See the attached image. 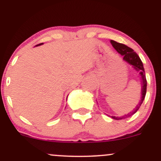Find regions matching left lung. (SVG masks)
Instances as JSON below:
<instances>
[{"label":"left lung","mask_w":161,"mask_h":161,"mask_svg":"<svg viewBox=\"0 0 161 161\" xmlns=\"http://www.w3.org/2000/svg\"><path fill=\"white\" fill-rule=\"evenodd\" d=\"M112 45L113 46V48H115L117 52H119L121 55L123 56V60L126 61V62L130 64V65H133V67L136 69V71L140 72V75H141L142 79V89H141V100L139 104L136 106V109H134L133 112H130V113L127 115H124L123 116H119V117H116V116H112V118L114 119H126V118L130 117L132 115H133L134 113H136V111L140 109V106L143 103V100H144L145 96H146L147 92V79H146V75H145V71L144 68H143V62H142L141 59L140 58L139 55L136 52H134V51L130 47L126 46V45H123V44L118 43V42H115V41L111 40L110 41Z\"/></svg>","instance_id":"left-lung-1"}]
</instances>
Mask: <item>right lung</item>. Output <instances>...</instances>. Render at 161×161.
I'll use <instances>...</instances> for the list:
<instances>
[{
    "instance_id": "right-lung-1",
    "label": "right lung",
    "mask_w": 161,
    "mask_h": 161,
    "mask_svg": "<svg viewBox=\"0 0 161 161\" xmlns=\"http://www.w3.org/2000/svg\"><path fill=\"white\" fill-rule=\"evenodd\" d=\"M42 44H43V43H41V44H38V45H37V46H38V45H42Z\"/></svg>"
}]
</instances>
